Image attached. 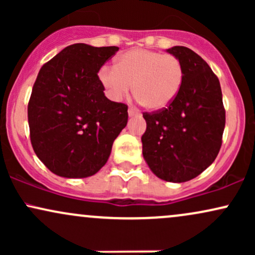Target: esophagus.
Listing matches in <instances>:
<instances>
[{"label":"esophagus","instance_id":"esophagus-1","mask_svg":"<svg viewBox=\"0 0 255 255\" xmlns=\"http://www.w3.org/2000/svg\"><path fill=\"white\" fill-rule=\"evenodd\" d=\"M128 115H129L130 118H133V116H139L140 111L136 110L135 108H129V109H128Z\"/></svg>","mask_w":255,"mask_h":255}]
</instances>
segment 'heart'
Wrapping results in <instances>:
<instances>
[{
	"instance_id": "obj_1",
	"label": "heart",
	"mask_w": 255,
	"mask_h": 255,
	"mask_svg": "<svg viewBox=\"0 0 255 255\" xmlns=\"http://www.w3.org/2000/svg\"><path fill=\"white\" fill-rule=\"evenodd\" d=\"M183 67L174 55L146 49H133L116 57L115 67H103L98 80L108 97L121 101L134 93L146 109L152 111L168 108L177 97L183 83Z\"/></svg>"
}]
</instances>
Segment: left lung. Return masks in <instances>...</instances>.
Wrapping results in <instances>:
<instances>
[{"label": "left lung", "mask_w": 255, "mask_h": 255, "mask_svg": "<svg viewBox=\"0 0 255 255\" xmlns=\"http://www.w3.org/2000/svg\"><path fill=\"white\" fill-rule=\"evenodd\" d=\"M182 63V87L164 110L144 114L142 156L160 180L181 183L212 164L222 145L225 111L218 78L186 46L166 50Z\"/></svg>", "instance_id": "obj_1"}]
</instances>
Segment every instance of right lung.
Listing matches in <instances>:
<instances>
[{
  "mask_svg": "<svg viewBox=\"0 0 255 255\" xmlns=\"http://www.w3.org/2000/svg\"><path fill=\"white\" fill-rule=\"evenodd\" d=\"M116 51L118 46L72 44L38 73L27 108L31 142L57 176L97 174L127 126L128 107L105 97L97 75Z\"/></svg>",
  "mask_w": 255,
  "mask_h": 255,
  "instance_id": "obj_1",
  "label": "right lung"
}]
</instances>
